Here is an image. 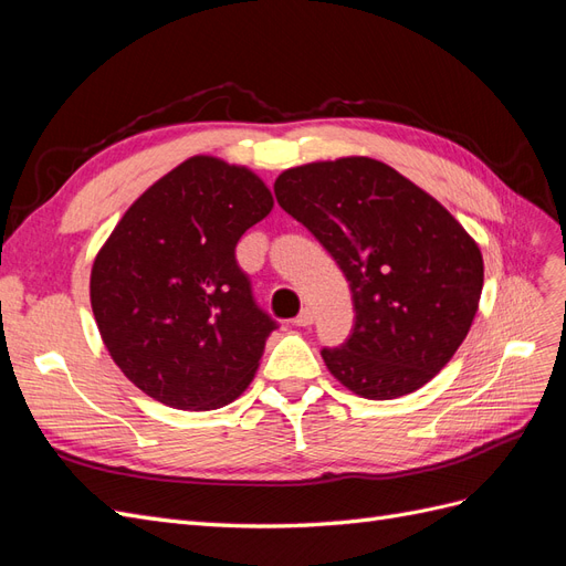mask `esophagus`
Segmentation results:
<instances>
[{
	"label": "esophagus",
	"mask_w": 566,
	"mask_h": 566,
	"mask_svg": "<svg viewBox=\"0 0 566 566\" xmlns=\"http://www.w3.org/2000/svg\"><path fill=\"white\" fill-rule=\"evenodd\" d=\"M295 325H300V328H306V325H312L314 323V312L312 310H306V306H304V310L295 316V321H293Z\"/></svg>",
	"instance_id": "esophagus-1"
}]
</instances>
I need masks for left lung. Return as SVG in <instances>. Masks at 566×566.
<instances>
[{"label": "left lung", "mask_w": 566, "mask_h": 566, "mask_svg": "<svg viewBox=\"0 0 566 566\" xmlns=\"http://www.w3.org/2000/svg\"><path fill=\"white\" fill-rule=\"evenodd\" d=\"M273 193L349 281L354 328L339 347L321 349L328 370L375 401L430 382L465 339L482 295V252L468 231L373 158L285 169Z\"/></svg>", "instance_id": "left-lung-1"}]
</instances>
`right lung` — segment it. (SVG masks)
Returning a JSON list of instances; mask_svg holds the SVG:
<instances>
[{"mask_svg":"<svg viewBox=\"0 0 566 566\" xmlns=\"http://www.w3.org/2000/svg\"><path fill=\"white\" fill-rule=\"evenodd\" d=\"M273 208L245 167L196 156L119 219L92 266V310L113 361L150 399L214 410L241 397L279 328L235 262Z\"/></svg>","mask_w":566,"mask_h":566,"instance_id":"obj_1","label":"right lung"}]
</instances>
